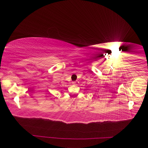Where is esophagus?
I'll list each match as a JSON object with an SVG mask.
<instances>
[{
	"label": "esophagus",
	"instance_id": "1",
	"mask_svg": "<svg viewBox=\"0 0 148 148\" xmlns=\"http://www.w3.org/2000/svg\"><path fill=\"white\" fill-rule=\"evenodd\" d=\"M72 84H76V81H73V82H72Z\"/></svg>",
	"mask_w": 148,
	"mask_h": 148
}]
</instances>
